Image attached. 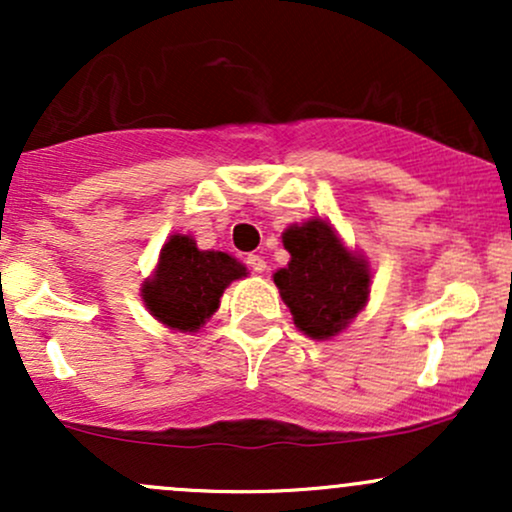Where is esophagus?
<instances>
[{"label": "esophagus", "instance_id": "esophagus-1", "mask_svg": "<svg viewBox=\"0 0 512 512\" xmlns=\"http://www.w3.org/2000/svg\"><path fill=\"white\" fill-rule=\"evenodd\" d=\"M245 262H248V267L257 274H262L264 269H267V262H264L260 255H248V260H245Z\"/></svg>", "mask_w": 512, "mask_h": 512}]
</instances>
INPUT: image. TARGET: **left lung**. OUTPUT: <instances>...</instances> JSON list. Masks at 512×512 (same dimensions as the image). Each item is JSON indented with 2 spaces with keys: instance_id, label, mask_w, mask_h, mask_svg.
Returning a JSON list of instances; mask_svg holds the SVG:
<instances>
[{
  "instance_id": "8db88e82",
  "label": "left lung",
  "mask_w": 512,
  "mask_h": 512,
  "mask_svg": "<svg viewBox=\"0 0 512 512\" xmlns=\"http://www.w3.org/2000/svg\"><path fill=\"white\" fill-rule=\"evenodd\" d=\"M291 260L276 269L274 284L289 305L293 325L310 339L337 337L366 308L373 272L327 219L313 216L281 233Z\"/></svg>"
}]
</instances>
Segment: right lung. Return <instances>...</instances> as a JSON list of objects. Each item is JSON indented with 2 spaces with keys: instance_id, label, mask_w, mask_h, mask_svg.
I'll return each mask as SVG.
<instances>
[{
  "instance_id": "right-lung-1",
  "label": "right lung",
  "mask_w": 512,
  "mask_h": 512,
  "mask_svg": "<svg viewBox=\"0 0 512 512\" xmlns=\"http://www.w3.org/2000/svg\"><path fill=\"white\" fill-rule=\"evenodd\" d=\"M248 267L221 250H199L197 240L175 233L163 243L156 269L142 284V301L161 325L199 332L219 310L221 296Z\"/></svg>"
}]
</instances>
